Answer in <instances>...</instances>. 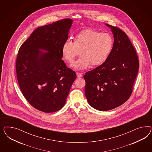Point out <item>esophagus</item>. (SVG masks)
<instances>
[{"label":"esophagus","mask_w":152,"mask_h":152,"mask_svg":"<svg viewBox=\"0 0 152 152\" xmlns=\"http://www.w3.org/2000/svg\"><path fill=\"white\" fill-rule=\"evenodd\" d=\"M76 75H77V77L78 78L81 77L83 76L82 74H81V73H80V72H76Z\"/></svg>","instance_id":"34e87169"}]
</instances>
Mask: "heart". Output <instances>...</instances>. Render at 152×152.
<instances>
[{"label":"heart","mask_w":152,"mask_h":152,"mask_svg":"<svg viewBox=\"0 0 152 152\" xmlns=\"http://www.w3.org/2000/svg\"><path fill=\"white\" fill-rule=\"evenodd\" d=\"M113 47L114 38L110 34L88 29L76 35L74 42L69 39L64 42L61 53L64 60L71 62L80 51V57L71 66L76 69H83L91 65L99 66L104 64Z\"/></svg>","instance_id":"1"}]
</instances>
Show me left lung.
I'll return each mask as SVG.
<instances>
[{"label": "left lung", "mask_w": 152, "mask_h": 152, "mask_svg": "<svg viewBox=\"0 0 152 152\" xmlns=\"http://www.w3.org/2000/svg\"><path fill=\"white\" fill-rule=\"evenodd\" d=\"M106 25L114 35L113 51L104 64L83 76L88 104L102 111L116 108L129 99L139 67L136 51L126 33Z\"/></svg>", "instance_id": "1"}]
</instances>
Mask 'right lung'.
<instances>
[{
  "label": "right lung",
  "instance_id": "add662e5",
  "mask_svg": "<svg viewBox=\"0 0 152 152\" xmlns=\"http://www.w3.org/2000/svg\"><path fill=\"white\" fill-rule=\"evenodd\" d=\"M72 22L64 19L38 28L19 50L15 67L19 88L33 107L46 113L63 107L76 78L61 53Z\"/></svg>",
  "mask_w": 152,
  "mask_h": 152
}]
</instances>
